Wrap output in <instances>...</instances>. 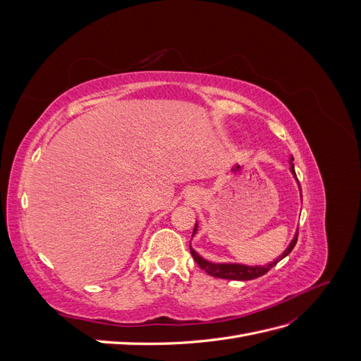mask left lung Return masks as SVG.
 I'll return each mask as SVG.
<instances>
[{"mask_svg": "<svg viewBox=\"0 0 361 361\" xmlns=\"http://www.w3.org/2000/svg\"><path fill=\"white\" fill-rule=\"evenodd\" d=\"M293 157H290V159H289V164H290V173L293 174V178H295V180H297V183H298V188H300V182H298V179H297V174H295V167H293ZM300 191H301V188H300ZM301 199H302V195H301ZM197 231H199V224H197V221H195V226H194V232H192V236L197 233ZM297 239H298V228H297V232H295V236H293V239L290 241V244L288 245V248L283 251L281 253V256H279L274 262H271V264H267V265H255V267H250V265H244V264H233V262H224V264H215V262H209V260H206V259H203L197 251H195L192 247H191V244H190V250H191V255H192V257H194V260L197 262V265L204 271V272H207V274L209 276H212V277H216V279H226V280H253V279H257V277H260V276H264V274H267V272L272 268V267H276L279 262L281 260V259H285L290 251L293 250V247H295V244H297Z\"/></svg>", "mask_w": 361, "mask_h": 361, "instance_id": "1", "label": "left lung"}]
</instances>
